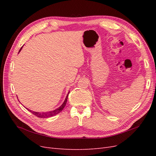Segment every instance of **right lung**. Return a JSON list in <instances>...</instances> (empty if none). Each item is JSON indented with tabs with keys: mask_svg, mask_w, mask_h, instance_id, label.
<instances>
[{
	"mask_svg": "<svg viewBox=\"0 0 156 156\" xmlns=\"http://www.w3.org/2000/svg\"><path fill=\"white\" fill-rule=\"evenodd\" d=\"M22 48H21L20 51L21 50ZM69 92H68V95L66 96V98L65 100L64 101V103H62V105H61L60 107H59L58 108H56V109L54 110V111H49V112H34V111H32L30 109H29V108H27V109L28 111H29L30 112H32L33 115L36 116L38 118H49V117H51V116H53L56 115L58 114V113H60L61 111H62L63 110V108H64V107L66 106V103H67V100H68V94H69Z\"/></svg>",
	"mask_w": 156,
	"mask_h": 156,
	"instance_id": "add662e5",
	"label": "right lung"
}]
</instances>
